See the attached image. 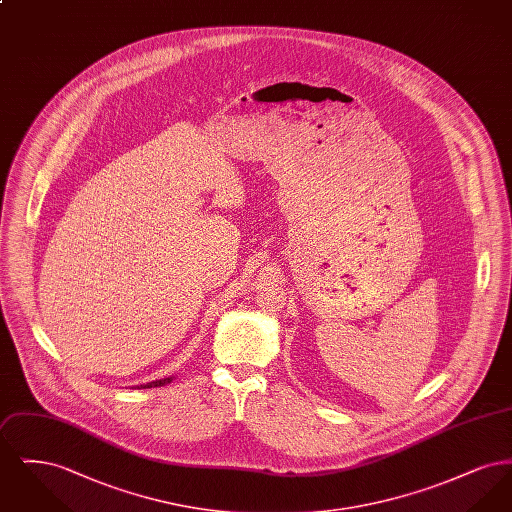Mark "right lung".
I'll return each mask as SVG.
<instances>
[{
  "instance_id": "add662e5",
  "label": "right lung",
  "mask_w": 512,
  "mask_h": 512,
  "mask_svg": "<svg viewBox=\"0 0 512 512\" xmlns=\"http://www.w3.org/2000/svg\"><path fill=\"white\" fill-rule=\"evenodd\" d=\"M172 378H163V380H155V382H149V384H144V386H138V388H157V386H165V384H169Z\"/></svg>"
}]
</instances>
